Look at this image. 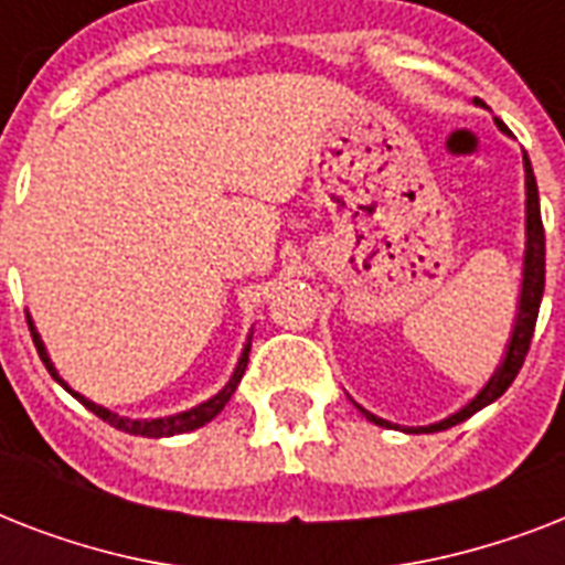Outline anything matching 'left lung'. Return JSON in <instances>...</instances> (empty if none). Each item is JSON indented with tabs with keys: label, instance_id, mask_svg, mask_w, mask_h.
I'll return each mask as SVG.
<instances>
[{
	"label": "left lung",
	"instance_id": "8db88e82",
	"mask_svg": "<svg viewBox=\"0 0 565 565\" xmlns=\"http://www.w3.org/2000/svg\"><path fill=\"white\" fill-rule=\"evenodd\" d=\"M478 102V99H475ZM495 126L501 131H508V126L495 119ZM525 188H527V248H525V278H522V299H519V317L516 328H513V337H510L508 352H504V361L495 370V375L490 377V384L483 386L481 393L475 395L472 402L466 404L463 411H457L455 416L437 422V425H428V428H411V434H434V430H446L457 422L469 419L472 413H478L481 407L492 404L504 390H508L513 381H516L519 370L527 358V349H531V340H534V326L536 317H540V301H543L545 290V231H543V216H540V193H536V179L534 170H531V161L525 154ZM363 411V407H361ZM366 413V411H363ZM366 419H372L375 425H384L390 428V422L377 419L372 413H366Z\"/></svg>",
	"mask_w": 565,
	"mask_h": 565
}]
</instances>
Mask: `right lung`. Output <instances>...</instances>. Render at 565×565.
Wrapping results in <instances>:
<instances>
[{
  "mask_svg": "<svg viewBox=\"0 0 565 565\" xmlns=\"http://www.w3.org/2000/svg\"><path fill=\"white\" fill-rule=\"evenodd\" d=\"M29 331H31V340H34V345H38L40 361L46 363V370L52 372V377H55L57 384L64 386L66 393H73V390H70V386H66L61 377H57L55 366L49 363V354H46V349H43V343H40V334L34 331V326H31V319H29ZM246 363H248V343H246V349H243V358H239L237 370H234L231 381L222 386L220 393L213 395L211 402L199 404V407H193V411H188V413H179V416H167V419H146V422L143 419H126V416H117V413L105 411V407H99V404L87 402L84 395H78V393H73V395L84 404V407H87V411L96 413L102 422H108V425H114L117 430H126V434H135V437H172V434L195 430V428H202L204 422H211L213 416H216V413H220L222 407L228 404L231 395H234V390H237V384H239V377H243V372H246Z\"/></svg>",
  "mask_w": 565,
  "mask_h": 565,
  "instance_id": "add662e5",
  "label": "right lung"
}]
</instances>
